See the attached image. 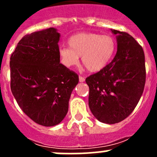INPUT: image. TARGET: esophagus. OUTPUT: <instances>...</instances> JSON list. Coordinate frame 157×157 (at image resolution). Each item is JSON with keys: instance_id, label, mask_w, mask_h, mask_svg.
<instances>
[{"instance_id": "1", "label": "esophagus", "mask_w": 157, "mask_h": 157, "mask_svg": "<svg viewBox=\"0 0 157 157\" xmlns=\"http://www.w3.org/2000/svg\"><path fill=\"white\" fill-rule=\"evenodd\" d=\"M79 81L80 82H84L85 81V78L84 77H81V76H79Z\"/></svg>"}]
</instances>
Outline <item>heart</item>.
<instances>
[{
	"instance_id": "obj_1",
	"label": "heart",
	"mask_w": 157,
	"mask_h": 157,
	"mask_svg": "<svg viewBox=\"0 0 157 157\" xmlns=\"http://www.w3.org/2000/svg\"><path fill=\"white\" fill-rule=\"evenodd\" d=\"M69 48L58 49L61 63L67 68L74 67L81 57L83 65L90 72H98L105 68L113 58L116 42L109 35L81 33L68 39Z\"/></svg>"
}]
</instances>
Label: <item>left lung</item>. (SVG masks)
I'll return each instance as SVG.
<instances>
[{"label":"left lung","instance_id":"left-lung-1","mask_svg":"<svg viewBox=\"0 0 157 157\" xmlns=\"http://www.w3.org/2000/svg\"><path fill=\"white\" fill-rule=\"evenodd\" d=\"M111 31L116 35L115 58L105 68L86 79L90 111L96 119L105 124L120 122L134 111L146 81L142 47L128 33Z\"/></svg>","mask_w":157,"mask_h":157}]
</instances>
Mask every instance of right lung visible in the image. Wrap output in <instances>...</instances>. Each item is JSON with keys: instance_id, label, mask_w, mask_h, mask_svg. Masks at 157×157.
Masks as SVG:
<instances>
[{"instance_id": "1", "label": "right lung", "mask_w": 157, "mask_h": 157, "mask_svg": "<svg viewBox=\"0 0 157 157\" xmlns=\"http://www.w3.org/2000/svg\"><path fill=\"white\" fill-rule=\"evenodd\" d=\"M59 33L55 28L23 36L10 57V88L23 112L45 127L61 122L79 82L60 63Z\"/></svg>"}]
</instances>
